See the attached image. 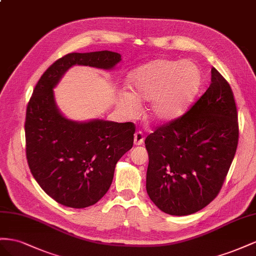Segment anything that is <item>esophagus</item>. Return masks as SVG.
Returning <instances> with one entry per match:
<instances>
[{
	"mask_svg": "<svg viewBox=\"0 0 256 256\" xmlns=\"http://www.w3.org/2000/svg\"><path fill=\"white\" fill-rule=\"evenodd\" d=\"M144 136L142 130H137L134 135V144L136 146H140L144 142Z\"/></svg>",
	"mask_w": 256,
	"mask_h": 256,
	"instance_id": "34e87169",
	"label": "esophagus"
}]
</instances>
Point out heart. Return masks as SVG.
Wrapping results in <instances>:
<instances>
[{
	"label": "heart",
	"instance_id": "b5f03b06",
	"mask_svg": "<svg viewBox=\"0 0 256 256\" xmlns=\"http://www.w3.org/2000/svg\"><path fill=\"white\" fill-rule=\"evenodd\" d=\"M200 72L193 62L156 60L130 75L128 91L120 94L124 112L135 114L140 100H150L147 114L152 121L168 122L179 118L193 103L200 86Z\"/></svg>",
	"mask_w": 256,
	"mask_h": 256
}]
</instances>
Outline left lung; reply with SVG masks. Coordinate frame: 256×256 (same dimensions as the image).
Masks as SVG:
<instances>
[{
  "instance_id": "8db88e82",
  "label": "left lung",
  "mask_w": 256,
  "mask_h": 256,
  "mask_svg": "<svg viewBox=\"0 0 256 256\" xmlns=\"http://www.w3.org/2000/svg\"><path fill=\"white\" fill-rule=\"evenodd\" d=\"M239 140L237 107L230 84L214 68L206 92L179 118L146 138L147 193L163 212L188 216L220 193Z\"/></svg>"
}]
</instances>
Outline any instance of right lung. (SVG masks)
I'll return each instance as SVG.
<instances>
[{
  "label": "right lung",
  "mask_w": 256,
  "mask_h": 256,
  "mask_svg": "<svg viewBox=\"0 0 256 256\" xmlns=\"http://www.w3.org/2000/svg\"><path fill=\"white\" fill-rule=\"evenodd\" d=\"M121 56L112 51L72 52L60 58L36 84L26 114V154L33 177L56 202L72 208L96 204L112 186L114 167L133 147L135 124L65 119L52 89L75 64L110 70Z\"/></svg>",
  "instance_id": "add662e5"
}]
</instances>
